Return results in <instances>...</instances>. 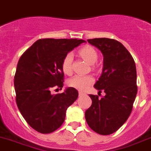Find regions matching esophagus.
I'll return each instance as SVG.
<instances>
[{
	"label": "esophagus",
	"mask_w": 151,
	"mask_h": 151,
	"mask_svg": "<svg viewBox=\"0 0 151 151\" xmlns=\"http://www.w3.org/2000/svg\"><path fill=\"white\" fill-rule=\"evenodd\" d=\"M84 93L82 92V91H79V96H81V95H84Z\"/></svg>",
	"instance_id": "34e87169"
}]
</instances>
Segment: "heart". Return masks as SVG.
<instances>
[{"label": "heart", "instance_id": "obj_1", "mask_svg": "<svg viewBox=\"0 0 151 151\" xmlns=\"http://www.w3.org/2000/svg\"><path fill=\"white\" fill-rule=\"evenodd\" d=\"M79 55L82 58L89 63L94 64L98 60V52L94 47L91 46H85L81 48L78 51ZM72 60L73 57L70 53L65 56L62 61V70L66 74H70L72 73ZM94 78L91 75H75L70 78L68 81V84L72 88L80 91H84L89 85L94 82Z\"/></svg>", "mask_w": 151, "mask_h": 151}]
</instances>
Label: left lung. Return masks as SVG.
Instances as JSON below:
<instances>
[{
    "label": "left lung",
    "mask_w": 151,
    "mask_h": 151,
    "mask_svg": "<svg viewBox=\"0 0 151 151\" xmlns=\"http://www.w3.org/2000/svg\"><path fill=\"white\" fill-rule=\"evenodd\" d=\"M88 42L103 54L102 73L94 87L100 93L104 91L105 95L101 99L89 95L92 104L85 111V119L97 133L109 135L124 124L133 109L137 93L136 64L117 40L97 38Z\"/></svg>",
    "instance_id": "8db88e82"
}]
</instances>
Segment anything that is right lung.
<instances>
[{
    "label": "right lung",
    "mask_w": 151,
    "mask_h": 151,
    "mask_svg": "<svg viewBox=\"0 0 151 151\" xmlns=\"http://www.w3.org/2000/svg\"><path fill=\"white\" fill-rule=\"evenodd\" d=\"M78 39H42L35 42L19 59L14 74L16 104L28 124L41 133L61 127L66 111L76 101L78 91L67 88L52 95V88L63 86L62 61L74 48L84 42Z\"/></svg>",
    "instance_id": "obj_1"
}]
</instances>
